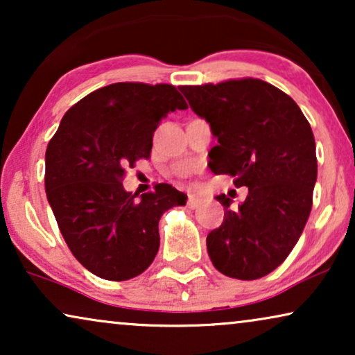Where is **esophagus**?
<instances>
[{
  "label": "esophagus",
  "instance_id": "34e87169",
  "mask_svg": "<svg viewBox=\"0 0 355 355\" xmlns=\"http://www.w3.org/2000/svg\"><path fill=\"white\" fill-rule=\"evenodd\" d=\"M200 205H202V198L189 196V198H187V207L189 208H197V207H200Z\"/></svg>",
  "mask_w": 355,
  "mask_h": 355
}]
</instances>
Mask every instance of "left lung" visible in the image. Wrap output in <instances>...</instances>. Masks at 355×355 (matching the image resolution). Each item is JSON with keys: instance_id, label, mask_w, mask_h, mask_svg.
<instances>
[{"instance_id": "1", "label": "left lung", "mask_w": 355, "mask_h": 355, "mask_svg": "<svg viewBox=\"0 0 355 355\" xmlns=\"http://www.w3.org/2000/svg\"><path fill=\"white\" fill-rule=\"evenodd\" d=\"M191 108L218 139L208 153L215 174L249 187L237 210L225 193L221 226L207 236L211 263L236 279H259L288 259L312 210L317 153L297 103L260 79L182 85Z\"/></svg>"}]
</instances>
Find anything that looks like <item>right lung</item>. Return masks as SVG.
I'll return each mask as SVG.
<instances>
[{
  "label": "right lung",
  "instance_id": "obj_1",
  "mask_svg": "<svg viewBox=\"0 0 355 355\" xmlns=\"http://www.w3.org/2000/svg\"><path fill=\"white\" fill-rule=\"evenodd\" d=\"M174 85L118 82L67 110L45 153L46 198L72 255L108 281L135 278L159 247L158 223L186 193L169 184L125 192V168L150 157L153 132L168 113L186 110Z\"/></svg>",
  "mask_w": 355,
  "mask_h": 355
}]
</instances>
